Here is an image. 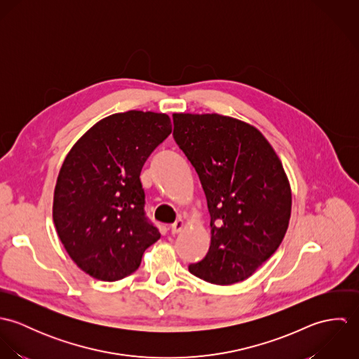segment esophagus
<instances>
[{
  "mask_svg": "<svg viewBox=\"0 0 359 359\" xmlns=\"http://www.w3.org/2000/svg\"><path fill=\"white\" fill-rule=\"evenodd\" d=\"M184 221L182 219H177L174 224H171V226H170V231H171V233H178V232H181L182 231V228H184Z\"/></svg>",
  "mask_w": 359,
  "mask_h": 359,
  "instance_id": "obj_1",
  "label": "esophagus"
}]
</instances>
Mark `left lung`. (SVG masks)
Listing matches in <instances>:
<instances>
[{
	"mask_svg": "<svg viewBox=\"0 0 359 359\" xmlns=\"http://www.w3.org/2000/svg\"><path fill=\"white\" fill-rule=\"evenodd\" d=\"M172 137L195 167L211 243L189 272L212 285L252 276L283 241L292 192L279 157L250 124L221 114H172Z\"/></svg>",
	"mask_w": 359,
	"mask_h": 359,
	"instance_id": "left-lung-1",
	"label": "left lung"
}]
</instances>
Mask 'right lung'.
I'll list each match as a JSON object with an SVG mask.
<instances>
[{
    "label": "right lung",
    "instance_id": "add662e5",
    "mask_svg": "<svg viewBox=\"0 0 359 359\" xmlns=\"http://www.w3.org/2000/svg\"><path fill=\"white\" fill-rule=\"evenodd\" d=\"M171 134L164 113L130 110L91 127L66 156L53 194V222L86 273L118 280L138 269L160 238L147 217L141 170Z\"/></svg>",
    "mask_w": 359,
    "mask_h": 359
}]
</instances>
